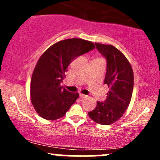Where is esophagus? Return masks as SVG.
<instances>
[{
	"label": "esophagus",
	"instance_id": "obj_1",
	"mask_svg": "<svg viewBox=\"0 0 160 160\" xmlns=\"http://www.w3.org/2000/svg\"><path fill=\"white\" fill-rule=\"evenodd\" d=\"M86 97H87V96H86V95H82V94H80V98H81L82 100V99L86 98Z\"/></svg>",
	"mask_w": 160,
	"mask_h": 160
}]
</instances>
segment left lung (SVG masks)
I'll return each mask as SVG.
<instances>
[{
    "instance_id": "obj_1",
    "label": "left lung",
    "mask_w": 160,
    "mask_h": 160,
    "mask_svg": "<svg viewBox=\"0 0 160 160\" xmlns=\"http://www.w3.org/2000/svg\"><path fill=\"white\" fill-rule=\"evenodd\" d=\"M98 50L107 59L104 84L109 91L104 102H97L96 107L88 113L94 122L111 125L124 114L131 102L134 73L131 64L118 49L109 44L95 43Z\"/></svg>"
}]
</instances>
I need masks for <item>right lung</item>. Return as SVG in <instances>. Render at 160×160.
Masks as SVG:
<instances>
[{"label": "right lung", "mask_w": 160, "mask_h": 160, "mask_svg": "<svg viewBox=\"0 0 160 160\" xmlns=\"http://www.w3.org/2000/svg\"><path fill=\"white\" fill-rule=\"evenodd\" d=\"M95 48L92 42L80 38L60 40L38 59L30 86L32 104L42 118L55 120L64 117L79 97L61 86L68 67L75 58Z\"/></svg>", "instance_id": "right-lung-1"}]
</instances>
